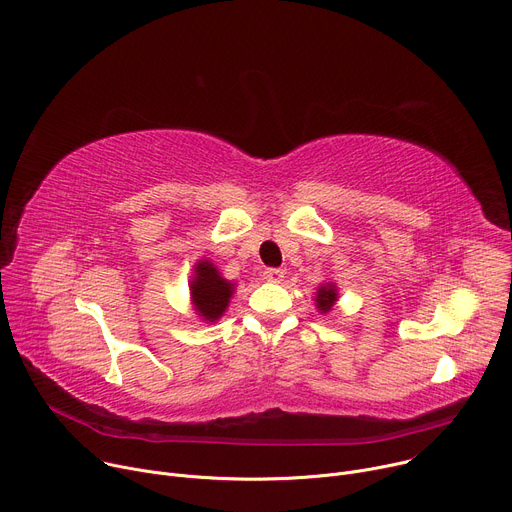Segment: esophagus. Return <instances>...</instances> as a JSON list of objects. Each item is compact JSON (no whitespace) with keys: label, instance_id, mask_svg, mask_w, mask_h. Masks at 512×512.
I'll return each instance as SVG.
<instances>
[{"label":"esophagus","instance_id":"34e87169","mask_svg":"<svg viewBox=\"0 0 512 512\" xmlns=\"http://www.w3.org/2000/svg\"><path fill=\"white\" fill-rule=\"evenodd\" d=\"M262 276H264V280H268V282H282V280H285V270H280V268H266Z\"/></svg>","mask_w":512,"mask_h":512}]
</instances>
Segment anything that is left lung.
<instances>
[{
    "instance_id": "left-lung-1",
    "label": "left lung",
    "mask_w": 512,
    "mask_h": 512,
    "mask_svg": "<svg viewBox=\"0 0 512 512\" xmlns=\"http://www.w3.org/2000/svg\"><path fill=\"white\" fill-rule=\"evenodd\" d=\"M339 299V291L335 287L333 280H325L321 282V285L317 287V293H315V309L321 313V315H327L333 311L335 303Z\"/></svg>"
}]
</instances>
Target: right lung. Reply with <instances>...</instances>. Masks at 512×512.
Masks as SVG:
<instances>
[{
    "label": "right lung",
    "instance_id": "right-lung-1",
    "mask_svg": "<svg viewBox=\"0 0 512 512\" xmlns=\"http://www.w3.org/2000/svg\"><path fill=\"white\" fill-rule=\"evenodd\" d=\"M234 291L236 282L223 278L211 260L201 258L193 264V276L189 280L191 305L203 323H215L223 317Z\"/></svg>",
    "mask_w": 512,
    "mask_h": 512
}]
</instances>
